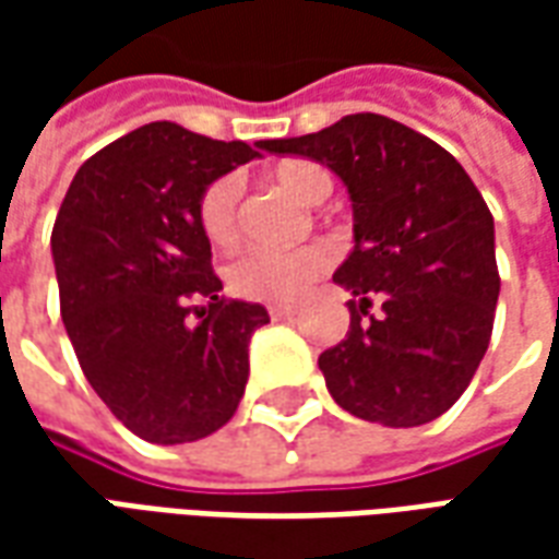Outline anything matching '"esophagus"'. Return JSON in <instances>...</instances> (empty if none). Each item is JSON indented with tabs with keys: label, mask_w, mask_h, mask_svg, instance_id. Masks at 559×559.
Returning a JSON list of instances; mask_svg holds the SVG:
<instances>
[{
	"label": "esophagus",
	"mask_w": 559,
	"mask_h": 559,
	"mask_svg": "<svg viewBox=\"0 0 559 559\" xmlns=\"http://www.w3.org/2000/svg\"><path fill=\"white\" fill-rule=\"evenodd\" d=\"M293 311H296L293 305H269V317L272 320H287V317H293Z\"/></svg>",
	"instance_id": "34e87169"
}]
</instances>
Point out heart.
Instances as JSON below:
<instances>
[{"label": "heart", "mask_w": 559, "mask_h": 559, "mask_svg": "<svg viewBox=\"0 0 559 559\" xmlns=\"http://www.w3.org/2000/svg\"><path fill=\"white\" fill-rule=\"evenodd\" d=\"M275 182L302 203H323L332 194L329 173L314 160H287L275 170ZM200 227L218 248H230L239 239V179L221 176L200 197ZM332 266V248L308 242L293 251H245L227 269L233 293L254 302H290L308 290Z\"/></svg>", "instance_id": "1"}]
</instances>
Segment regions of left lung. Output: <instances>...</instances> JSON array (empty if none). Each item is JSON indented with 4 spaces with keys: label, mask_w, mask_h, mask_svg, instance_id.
Instances as JSON below:
<instances>
[{
    "label": "left lung",
    "mask_w": 559,
    "mask_h": 559,
    "mask_svg": "<svg viewBox=\"0 0 559 559\" xmlns=\"http://www.w3.org/2000/svg\"><path fill=\"white\" fill-rule=\"evenodd\" d=\"M263 148L326 164L350 191L356 245L332 275L353 293L350 329L317 359L329 395L389 428L443 416L488 350L500 296L479 188L440 143L380 114Z\"/></svg>",
    "instance_id": "left-lung-1"
}]
</instances>
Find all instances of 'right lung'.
Returning <instances> with one entry per match:
<instances>
[{"label":"right lung","instance_id":"obj_1","mask_svg":"<svg viewBox=\"0 0 559 559\" xmlns=\"http://www.w3.org/2000/svg\"><path fill=\"white\" fill-rule=\"evenodd\" d=\"M257 155L148 122L83 160L59 206L50 248L71 347L98 399L148 443L209 437L245 395L248 341L269 314L221 296L197 209Z\"/></svg>","mask_w":559,"mask_h":559}]
</instances>
